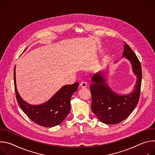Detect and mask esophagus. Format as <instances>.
Segmentation results:
<instances>
[{
  "instance_id": "obj_1",
  "label": "esophagus",
  "mask_w": 155,
  "mask_h": 155,
  "mask_svg": "<svg viewBox=\"0 0 155 155\" xmlns=\"http://www.w3.org/2000/svg\"><path fill=\"white\" fill-rule=\"evenodd\" d=\"M80 87H81L84 88V87H86L87 86V83H86V81H81V82L80 83Z\"/></svg>"
}]
</instances>
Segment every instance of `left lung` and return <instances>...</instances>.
<instances>
[{"label":"left lung","instance_id":"1","mask_svg":"<svg viewBox=\"0 0 155 155\" xmlns=\"http://www.w3.org/2000/svg\"><path fill=\"white\" fill-rule=\"evenodd\" d=\"M123 57H126L131 63L132 70L137 77L135 90L128 95L120 96L113 91L106 83L103 72L95 74L92 77L93 83L90 85L92 96L91 110L98 119L105 124H118L132 112L140 97L142 83V68L140 62L134 52L124 42Z\"/></svg>","mask_w":155,"mask_h":155}]
</instances>
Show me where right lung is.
<instances>
[{"label":"right lung","mask_w":155,"mask_h":155,"mask_svg":"<svg viewBox=\"0 0 155 155\" xmlns=\"http://www.w3.org/2000/svg\"><path fill=\"white\" fill-rule=\"evenodd\" d=\"M14 84L18 103L24 113L36 124L46 127L60 124L71 110V96L78 89L79 83L64 86L48 101L38 105H32L21 99L16 84L15 68Z\"/></svg>","instance_id":"right-lung-1"}]
</instances>
